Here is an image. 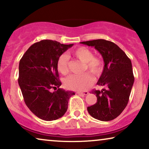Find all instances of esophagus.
Returning a JSON list of instances; mask_svg holds the SVG:
<instances>
[{"label":"esophagus","instance_id":"esophagus-1","mask_svg":"<svg viewBox=\"0 0 149 149\" xmlns=\"http://www.w3.org/2000/svg\"><path fill=\"white\" fill-rule=\"evenodd\" d=\"M77 93L81 95H86L89 93L88 91H83V92H77Z\"/></svg>","mask_w":149,"mask_h":149}]
</instances>
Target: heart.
Listing matches in <instances>:
<instances>
[{
    "label": "heart",
    "instance_id": "1",
    "mask_svg": "<svg viewBox=\"0 0 149 149\" xmlns=\"http://www.w3.org/2000/svg\"><path fill=\"white\" fill-rule=\"evenodd\" d=\"M70 55L84 64L83 70H89L94 77H99L104 70L103 60L93 56V53L88 48L81 47L72 51ZM58 72L66 75L69 72V58L65 54L61 55L57 63ZM93 77L89 72L81 74H73L67 77L64 81L66 88L71 90L83 91L88 89L93 83Z\"/></svg>",
    "mask_w": 149,
    "mask_h": 149
}]
</instances>
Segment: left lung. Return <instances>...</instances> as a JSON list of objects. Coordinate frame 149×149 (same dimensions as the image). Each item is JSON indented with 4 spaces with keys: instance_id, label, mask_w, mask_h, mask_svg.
<instances>
[{
    "instance_id": "8db88e82",
    "label": "left lung",
    "mask_w": 149,
    "mask_h": 149,
    "mask_svg": "<svg viewBox=\"0 0 149 149\" xmlns=\"http://www.w3.org/2000/svg\"><path fill=\"white\" fill-rule=\"evenodd\" d=\"M80 43L94 47L104 62L97 85L105 88L92 91L97 102L87 107V111L100 121H111L123 112L129 101L134 82L131 60L117 45L109 40L97 39Z\"/></svg>"
}]
</instances>
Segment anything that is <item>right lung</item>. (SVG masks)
I'll return each mask as SVG.
<instances>
[{
  "label": "right lung",
  "mask_w": 149,
  "mask_h": 149,
  "mask_svg": "<svg viewBox=\"0 0 149 149\" xmlns=\"http://www.w3.org/2000/svg\"><path fill=\"white\" fill-rule=\"evenodd\" d=\"M73 44L42 40L30 47L19 61L18 83L24 102L36 117L45 121L62 117L68 109L72 91L60 88L57 63ZM56 91L53 93L52 89Z\"/></svg>",
  "instance_id": "add662e5"
}]
</instances>
